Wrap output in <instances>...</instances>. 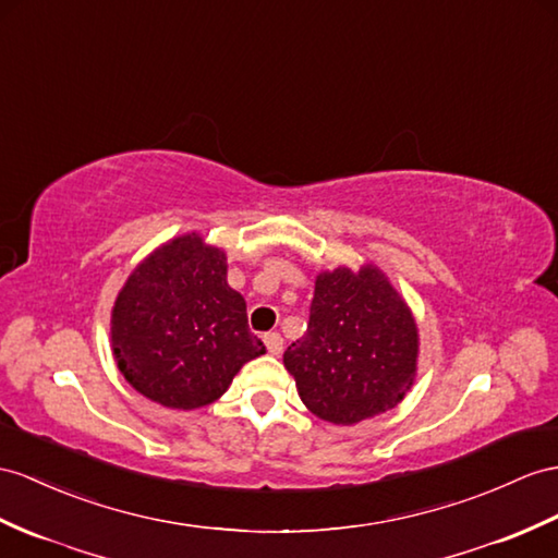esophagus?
Instances as JSON below:
<instances>
[{"mask_svg": "<svg viewBox=\"0 0 558 558\" xmlns=\"http://www.w3.org/2000/svg\"><path fill=\"white\" fill-rule=\"evenodd\" d=\"M265 345H267V350H269V355H281V350H283V338H281V333H277V331H269V333H265Z\"/></svg>", "mask_w": 558, "mask_h": 558, "instance_id": "34e87169", "label": "esophagus"}]
</instances>
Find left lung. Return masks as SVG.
Listing matches in <instances>:
<instances>
[{"mask_svg":"<svg viewBox=\"0 0 558 558\" xmlns=\"http://www.w3.org/2000/svg\"><path fill=\"white\" fill-rule=\"evenodd\" d=\"M307 410L352 426L398 407L418 369V326L374 263L322 269L303 338L283 352Z\"/></svg>","mask_w":558,"mask_h":558,"instance_id":"left-lung-1","label":"left lung"}]
</instances>
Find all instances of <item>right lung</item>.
Returning a JSON list of instances; mask_svg holds the SVG:
<instances>
[{
	"mask_svg": "<svg viewBox=\"0 0 558 558\" xmlns=\"http://www.w3.org/2000/svg\"><path fill=\"white\" fill-rule=\"evenodd\" d=\"M111 350L134 390L182 412L220 400L265 355L227 283V253L198 232L160 243L130 271L111 310Z\"/></svg>",
	"mask_w": 558,
	"mask_h": 558,
	"instance_id": "1",
	"label": "right lung"
}]
</instances>
